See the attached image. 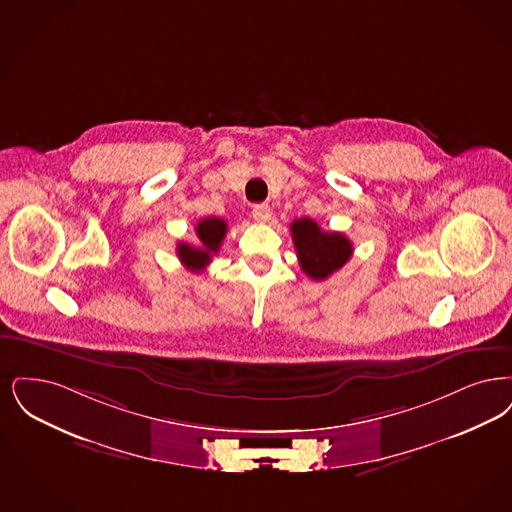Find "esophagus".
<instances>
[{
    "label": "esophagus",
    "instance_id": "obj_1",
    "mask_svg": "<svg viewBox=\"0 0 512 512\" xmlns=\"http://www.w3.org/2000/svg\"><path fill=\"white\" fill-rule=\"evenodd\" d=\"M252 218L260 223L269 222L271 220V208L267 204H256L252 208Z\"/></svg>",
    "mask_w": 512,
    "mask_h": 512
}]
</instances>
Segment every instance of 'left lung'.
I'll return each mask as SVG.
<instances>
[{"label": "left lung", "instance_id": "1", "mask_svg": "<svg viewBox=\"0 0 512 512\" xmlns=\"http://www.w3.org/2000/svg\"><path fill=\"white\" fill-rule=\"evenodd\" d=\"M290 231L300 267L310 279L323 281L352 258L354 246L344 233L323 231L310 218L294 220Z\"/></svg>", "mask_w": 512, "mask_h": 512}]
</instances>
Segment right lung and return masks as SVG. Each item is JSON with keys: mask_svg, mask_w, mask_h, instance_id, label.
<instances>
[{"mask_svg": "<svg viewBox=\"0 0 512 512\" xmlns=\"http://www.w3.org/2000/svg\"><path fill=\"white\" fill-rule=\"evenodd\" d=\"M199 245H187V243H178L179 262L191 271H202L204 267L212 262V256L220 250L223 243V237L227 233V223L222 218H204L197 223L195 227Z\"/></svg>", "mask_w": 512, "mask_h": 512, "instance_id": "obj_1", "label": "right lung"}]
</instances>
